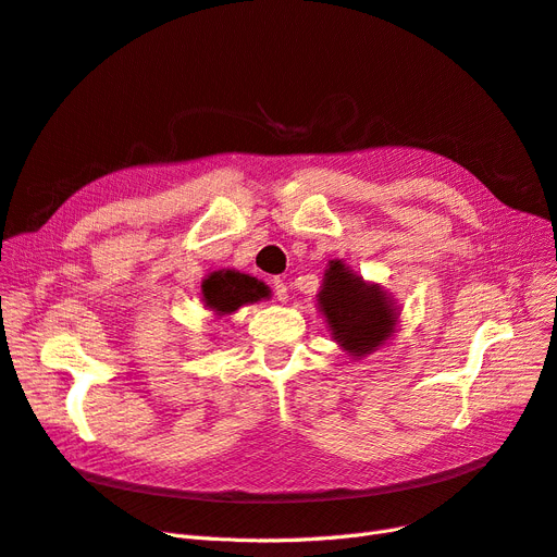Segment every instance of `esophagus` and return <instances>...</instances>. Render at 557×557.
Instances as JSON below:
<instances>
[{"label": "esophagus", "instance_id": "esophagus-1", "mask_svg": "<svg viewBox=\"0 0 557 557\" xmlns=\"http://www.w3.org/2000/svg\"><path fill=\"white\" fill-rule=\"evenodd\" d=\"M272 290H274V297H276L278 301L288 299V285H285L281 278H274V281H272Z\"/></svg>", "mask_w": 557, "mask_h": 557}]
</instances>
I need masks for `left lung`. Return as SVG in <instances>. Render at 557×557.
Returning a JSON list of instances; mask_svg holds the SVG:
<instances>
[{"label":"left lung","instance_id":"8db88e82","mask_svg":"<svg viewBox=\"0 0 557 557\" xmlns=\"http://www.w3.org/2000/svg\"><path fill=\"white\" fill-rule=\"evenodd\" d=\"M318 305L327 318L334 339L358 358L376 350L397 323L391 299L379 285H367L342 260L330 262Z\"/></svg>","mask_w":557,"mask_h":557}]
</instances>
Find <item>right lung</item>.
I'll return each instance as SVG.
<instances>
[{
    "label": "right lung",
    "instance_id": "1",
    "mask_svg": "<svg viewBox=\"0 0 557 557\" xmlns=\"http://www.w3.org/2000/svg\"><path fill=\"white\" fill-rule=\"evenodd\" d=\"M201 297H205V305L209 309H213L218 315H225L244 305H250V301L269 297V290L258 278L227 269V272H213L209 278H205Z\"/></svg>",
    "mask_w": 557,
    "mask_h": 557
}]
</instances>
